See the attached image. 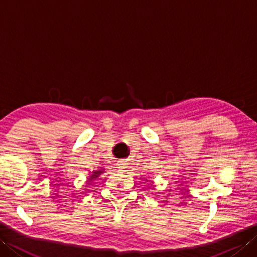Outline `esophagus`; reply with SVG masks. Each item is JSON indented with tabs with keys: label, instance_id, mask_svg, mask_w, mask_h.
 <instances>
[{
	"label": "esophagus",
	"instance_id": "34e87169",
	"mask_svg": "<svg viewBox=\"0 0 257 257\" xmlns=\"http://www.w3.org/2000/svg\"><path fill=\"white\" fill-rule=\"evenodd\" d=\"M127 168V163H125L124 160H121L118 162V169L119 170H124V169Z\"/></svg>",
	"mask_w": 257,
	"mask_h": 257
}]
</instances>
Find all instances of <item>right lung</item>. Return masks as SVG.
I'll list each match as a JSON object with an SVG mask.
<instances>
[{
    "label": "right lung",
    "instance_id": "obj_1",
    "mask_svg": "<svg viewBox=\"0 0 257 257\" xmlns=\"http://www.w3.org/2000/svg\"><path fill=\"white\" fill-rule=\"evenodd\" d=\"M100 170H95V171H92V173L90 174L89 176V180L90 181H92V180H95V179H97L98 177L100 176V174L103 172V168H99Z\"/></svg>",
    "mask_w": 257,
    "mask_h": 257
}]
</instances>
